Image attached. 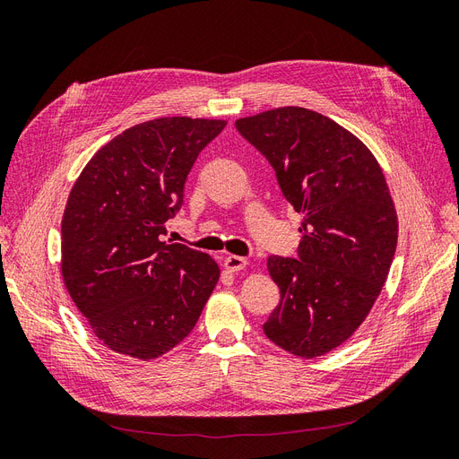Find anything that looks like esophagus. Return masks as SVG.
Instances as JSON below:
<instances>
[{
	"mask_svg": "<svg viewBox=\"0 0 459 459\" xmlns=\"http://www.w3.org/2000/svg\"><path fill=\"white\" fill-rule=\"evenodd\" d=\"M224 266L230 272H239V270H243L247 266V258L238 256V255H230V256L224 258Z\"/></svg>",
	"mask_w": 459,
	"mask_h": 459,
	"instance_id": "34e87169",
	"label": "esophagus"
}]
</instances>
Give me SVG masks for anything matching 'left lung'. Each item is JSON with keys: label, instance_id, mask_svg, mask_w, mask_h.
Wrapping results in <instances>:
<instances>
[{"label": "left lung", "instance_id": "left-lung-1", "mask_svg": "<svg viewBox=\"0 0 459 459\" xmlns=\"http://www.w3.org/2000/svg\"><path fill=\"white\" fill-rule=\"evenodd\" d=\"M235 128L300 212L297 258H268L281 299L264 333L295 356H322L364 322L391 270L398 221L383 170L356 135L310 108L280 107Z\"/></svg>", "mask_w": 459, "mask_h": 459}]
</instances>
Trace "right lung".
<instances>
[{"instance_id":"1","label":"right lung","mask_w":459,"mask_h":459,"mask_svg":"<svg viewBox=\"0 0 459 459\" xmlns=\"http://www.w3.org/2000/svg\"><path fill=\"white\" fill-rule=\"evenodd\" d=\"M224 128V120L187 117L137 124L76 179L61 224L63 280L110 351L140 359L169 352L214 290L218 264L162 235L199 152Z\"/></svg>"}]
</instances>
